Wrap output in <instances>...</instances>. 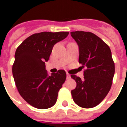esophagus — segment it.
<instances>
[{"instance_id": "34e87169", "label": "esophagus", "mask_w": 127, "mask_h": 127, "mask_svg": "<svg viewBox=\"0 0 127 127\" xmlns=\"http://www.w3.org/2000/svg\"><path fill=\"white\" fill-rule=\"evenodd\" d=\"M71 78V75L69 74V73H66V79L67 80H69Z\"/></svg>"}]
</instances>
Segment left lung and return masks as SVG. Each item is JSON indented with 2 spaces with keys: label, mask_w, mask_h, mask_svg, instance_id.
<instances>
[{
  "label": "left lung",
  "mask_w": 127,
  "mask_h": 127,
  "mask_svg": "<svg viewBox=\"0 0 127 127\" xmlns=\"http://www.w3.org/2000/svg\"><path fill=\"white\" fill-rule=\"evenodd\" d=\"M79 47V63L84 71V80L71 75L77 86L71 91L75 103L84 108L96 106L109 93L114 75L115 66L110 48L90 32H71Z\"/></svg>",
  "instance_id": "left-lung-1"
}]
</instances>
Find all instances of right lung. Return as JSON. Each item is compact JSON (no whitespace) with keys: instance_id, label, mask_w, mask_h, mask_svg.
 Instances as JSON below:
<instances>
[{"instance_id":"1","label":"right lung","mask_w":127,"mask_h":127,"mask_svg":"<svg viewBox=\"0 0 127 127\" xmlns=\"http://www.w3.org/2000/svg\"><path fill=\"white\" fill-rule=\"evenodd\" d=\"M68 32L34 34L17 48L12 72L21 96L32 106L47 109L56 102L59 90L66 80L64 70L48 74L45 69L54 45L68 36Z\"/></svg>"}]
</instances>
